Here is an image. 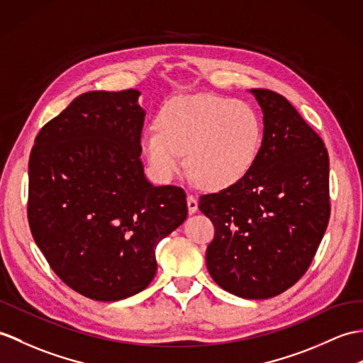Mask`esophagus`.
<instances>
[{"mask_svg":"<svg viewBox=\"0 0 363 363\" xmlns=\"http://www.w3.org/2000/svg\"><path fill=\"white\" fill-rule=\"evenodd\" d=\"M187 207H189L190 213H195L198 210V199L193 196L191 193H189V195H187Z\"/></svg>","mask_w":363,"mask_h":363,"instance_id":"1","label":"esophagus"}]
</instances>
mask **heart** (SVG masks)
Returning a JSON list of instances; mask_svg holds the SVG:
<instances>
[{"mask_svg":"<svg viewBox=\"0 0 363 363\" xmlns=\"http://www.w3.org/2000/svg\"><path fill=\"white\" fill-rule=\"evenodd\" d=\"M156 128L142 134V150L151 172L162 182L182 168L201 185L232 187L252 170L263 140V123L249 104L229 97L199 94L167 102Z\"/></svg>","mask_w":363,"mask_h":363,"instance_id":"heart-1","label":"heart"}]
</instances>
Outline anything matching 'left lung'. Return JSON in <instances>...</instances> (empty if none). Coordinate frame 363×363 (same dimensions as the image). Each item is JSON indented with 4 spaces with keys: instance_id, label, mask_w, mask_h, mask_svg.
Instances as JSON below:
<instances>
[{
    "instance_id": "left-lung-1",
    "label": "left lung",
    "mask_w": 363,
    "mask_h": 363,
    "mask_svg": "<svg viewBox=\"0 0 363 363\" xmlns=\"http://www.w3.org/2000/svg\"><path fill=\"white\" fill-rule=\"evenodd\" d=\"M263 109V140L252 170L232 187L199 196L215 225L208 274L242 298H271L305 275L330 221V156L288 100L250 89Z\"/></svg>"
}]
</instances>
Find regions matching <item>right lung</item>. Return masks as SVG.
<instances>
[{
    "mask_svg": "<svg viewBox=\"0 0 363 363\" xmlns=\"http://www.w3.org/2000/svg\"><path fill=\"white\" fill-rule=\"evenodd\" d=\"M140 92L91 91L40 130L28 220L50 269L91 300L116 301L156 275V246L187 218L185 191L143 174Z\"/></svg>",
    "mask_w": 363,
    "mask_h": 363,
    "instance_id": "right-lung-1",
    "label": "right lung"
}]
</instances>
